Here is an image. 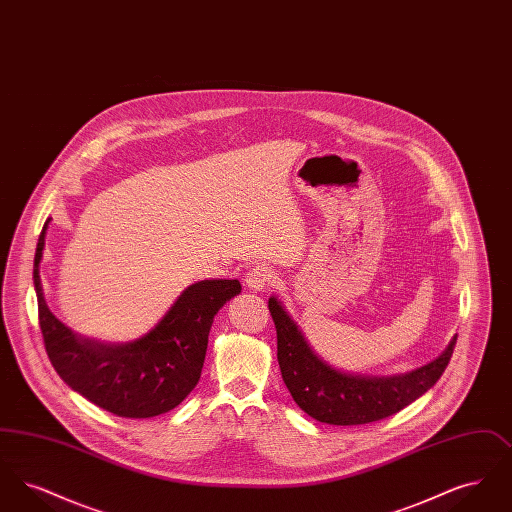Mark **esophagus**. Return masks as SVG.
I'll return each instance as SVG.
<instances>
[{
  "label": "esophagus",
  "mask_w": 512,
  "mask_h": 512,
  "mask_svg": "<svg viewBox=\"0 0 512 512\" xmlns=\"http://www.w3.org/2000/svg\"><path fill=\"white\" fill-rule=\"evenodd\" d=\"M272 284V274L267 267H255L245 276V286L253 292H265Z\"/></svg>",
  "instance_id": "obj_1"
}]
</instances>
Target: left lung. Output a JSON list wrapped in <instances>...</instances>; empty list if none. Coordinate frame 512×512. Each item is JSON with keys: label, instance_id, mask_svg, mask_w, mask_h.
<instances>
[{"label": "left lung", "instance_id": "1", "mask_svg": "<svg viewBox=\"0 0 512 512\" xmlns=\"http://www.w3.org/2000/svg\"><path fill=\"white\" fill-rule=\"evenodd\" d=\"M268 311L276 326L278 365L293 401L318 422L334 426L376 422L411 405L441 378L457 343L453 336L434 361L405 374L345 372L318 355L276 295L268 299Z\"/></svg>", "mask_w": 512, "mask_h": 512}]
</instances>
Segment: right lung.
I'll return each mask as SVG.
<instances>
[{
    "instance_id": "1",
    "label": "right lung",
    "mask_w": 512,
    "mask_h": 512,
    "mask_svg": "<svg viewBox=\"0 0 512 512\" xmlns=\"http://www.w3.org/2000/svg\"><path fill=\"white\" fill-rule=\"evenodd\" d=\"M49 220L38 238L32 278L51 365L71 390L109 413L124 418L169 413L197 386L213 318L242 292L240 282H195L138 340L107 343L86 338L55 317L44 297L40 261Z\"/></svg>"
}]
</instances>
